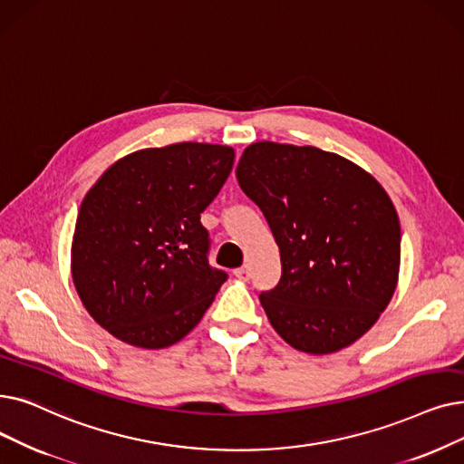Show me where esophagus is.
<instances>
[{
	"label": "esophagus",
	"instance_id": "esophagus-1",
	"mask_svg": "<svg viewBox=\"0 0 464 464\" xmlns=\"http://www.w3.org/2000/svg\"><path fill=\"white\" fill-rule=\"evenodd\" d=\"M233 275L237 276V278H240V280H248L250 278V269L245 266V267H238V269H235L233 271Z\"/></svg>",
	"mask_w": 464,
	"mask_h": 464
}]
</instances>
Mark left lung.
I'll use <instances>...</instances> for the list:
<instances>
[{"instance_id":"obj_1","label":"left lung","mask_w":464,"mask_h":464,"mask_svg":"<svg viewBox=\"0 0 464 464\" xmlns=\"http://www.w3.org/2000/svg\"><path fill=\"white\" fill-rule=\"evenodd\" d=\"M237 179L280 250L278 285L259 294L275 332L309 354L353 345L398 285L400 219L387 191L337 153L276 142L248 146Z\"/></svg>"}]
</instances>
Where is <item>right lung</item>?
<instances>
[{"mask_svg": "<svg viewBox=\"0 0 464 464\" xmlns=\"http://www.w3.org/2000/svg\"><path fill=\"white\" fill-rule=\"evenodd\" d=\"M229 146L138 150L98 178L79 208L72 278L89 314L123 343L165 349L203 318L227 275L208 266L200 214L233 169Z\"/></svg>", "mask_w": 464, "mask_h": 464, "instance_id": "right-lung-1", "label": "right lung"}]
</instances>
